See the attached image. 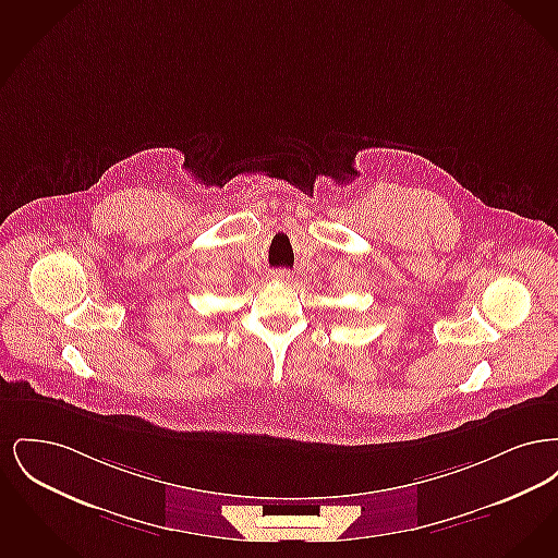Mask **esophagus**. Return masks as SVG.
<instances>
[{
    "instance_id": "34e87169",
    "label": "esophagus",
    "mask_w": 558,
    "mask_h": 558,
    "mask_svg": "<svg viewBox=\"0 0 558 558\" xmlns=\"http://www.w3.org/2000/svg\"><path fill=\"white\" fill-rule=\"evenodd\" d=\"M271 278H274V280H278V282H284V280H289V278H291V274H289V271H284V269H278V271H274V274H271Z\"/></svg>"
}]
</instances>
